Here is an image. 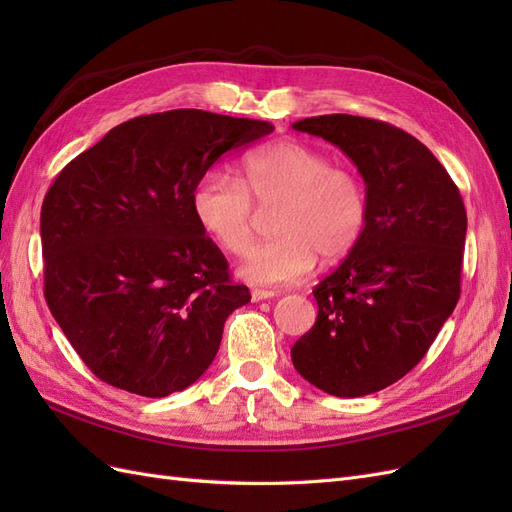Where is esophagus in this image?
<instances>
[{
    "label": "esophagus",
    "mask_w": 512,
    "mask_h": 512,
    "mask_svg": "<svg viewBox=\"0 0 512 512\" xmlns=\"http://www.w3.org/2000/svg\"><path fill=\"white\" fill-rule=\"evenodd\" d=\"M275 290H265V288H256L252 290V301H265V299H273L275 297Z\"/></svg>",
    "instance_id": "1"
}]
</instances>
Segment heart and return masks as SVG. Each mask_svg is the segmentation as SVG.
<instances>
[{"mask_svg":"<svg viewBox=\"0 0 512 512\" xmlns=\"http://www.w3.org/2000/svg\"><path fill=\"white\" fill-rule=\"evenodd\" d=\"M256 204H280L275 240L247 251L239 275L256 286H284L312 273L318 254L342 260L363 239L369 196L363 179L333 166L320 149L280 141L247 153L243 179L209 170L192 192L198 226L228 254H243L253 234Z\"/></svg>","mask_w":512,"mask_h":512,"instance_id":"b5f03b06","label":"heart"}]
</instances>
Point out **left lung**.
<instances>
[{
    "instance_id": "obj_1",
    "label": "left lung",
    "mask_w": 512,
    "mask_h": 512,
    "mask_svg": "<svg viewBox=\"0 0 512 512\" xmlns=\"http://www.w3.org/2000/svg\"><path fill=\"white\" fill-rule=\"evenodd\" d=\"M292 128L342 149L369 196L365 235L314 288L318 318L292 346V365L324 393L363 397L416 367L453 314L466 207L436 156L391 123L320 115Z\"/></svg>"
}]
</instances>
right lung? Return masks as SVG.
Instances as JSON below:
<instances>
[{
  "label": "right lung",
  "instance_id": "add662e5",
  "mask_svg": "<svg viewBox=\"0 0 512 512\" xmlns=\"http://www.w3.org/2000/svg\"><path fill=\"white\" fill-rule=\"evenodd\" d=\"M269 121L198 108L134 117L76 156L44 196V299L91 374L134 395L188 389L250 303L198 226L192 192Z\"/></svg>",
  "mask_w": 512,
  "mask_h": 512
}]
</instances>
